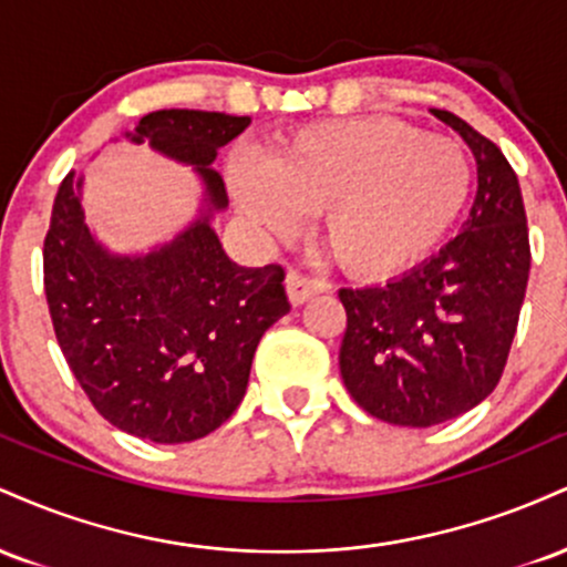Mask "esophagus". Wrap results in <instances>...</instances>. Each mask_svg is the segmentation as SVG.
Listing matches in <instances>:
<instances>
[{
	"label": "esophagus",
	"mask_w": 567,
	"mask_h": 567,
	"mask_svg": "<svg viewBox=\"0 0 567 567\" xmlns=\"http://www.w3.org/2000/svg\"><path fill=\"white\" fill-rule=\"evenodd\" d=\"M285 288H288L290 303L301 306L309 301V298L320 296V292L324 290V282H320V279H315V277H306L296 269H290L288 277H285Z\"/></svg>",
	"instance_id": "1"
}]
</instances>
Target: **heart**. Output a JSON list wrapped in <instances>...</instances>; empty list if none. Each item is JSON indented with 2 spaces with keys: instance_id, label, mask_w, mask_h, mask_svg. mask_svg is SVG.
<instances>
[{
  "instance_id": "obj_1",
  "label": "heart",
  "mask_w": 567,
  "mask_h": 567,
  "mask_svg": "<svg viewBox=\"0 0 567 567\" xmlns=\"http://www.w3.org/2000/svg\"><path fill=\"white\" fill-rule=\"evenodd\" d=\"M472 165L464 148L396 120L354 116L301 127L269 162L239 157L229 188L239 210L290 231L320 210V239L351 277L386 279L426 258L464 210Z\"/></svg>"
}]
</instances>
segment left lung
Segmentation results:
<instances>
[{
  "label": "left lung",
  "instance_id": "left-lung-1",
  "mask_svg": "<svg viewBox=\"0 0 567 567\" xmlns=\"http://www.w3.org/2000/svg\"><path fill=\"white\" fill-rule=\"evenodd\" d=\"M453 127L477 159V194L464 229L408 275L341 288L347 309L338 365L362 410L394 426H434L496 389L517 333L530 243L517 175L501 148L461 116Z\"/></svg>",
  "mask_w": 567,
  "mask_h": 567
}]
</instances>
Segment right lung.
Segmentation results:
<instances>
[{
  "mask_svg": "<svg viewBox=\"0 0 567 567\" xmlns=\"http://www.w3.org/2000/svg\"><path fill=\"white\" fill-rule=\"evenodd\" d=\"M247 125L250 116L162 109L125 133L205 184L199 218L146 256L97 243L80 175L58 188L42 252L58 347L97 413L133 437L178 445L216 432L243 402L261 336L290 311L282 266H237L210 226L229 207L210 165Z\"/></svg>",
  "mask_w": 567,
  "mask_h": 567,
  "instance_id": "obj_1",
  "label": "right lung"
}]
</instances>
